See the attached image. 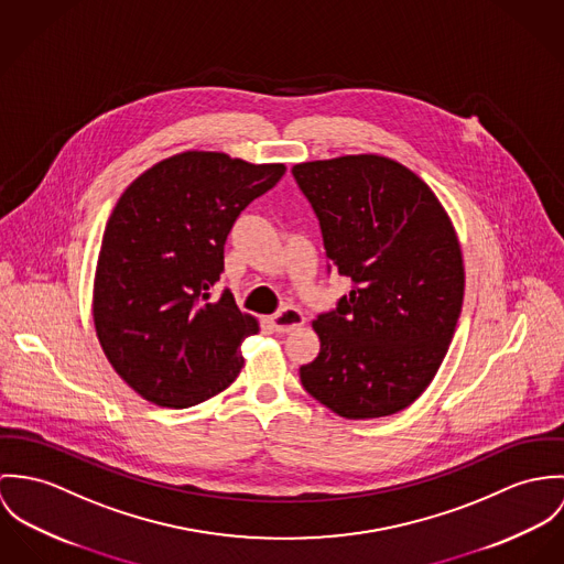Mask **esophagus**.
<instances>
[{
    "label": "esophagus",
    "mask_w": 564,
    "mask_h": 564,
    "mask_svg": "<svg viewBox=\"0 0 564 564\" xmlns=\"http://www.w3.org/2000/svg\"><path fill=\"white\" fill-rule=\"evenodd\" d=\"M270 322H272V326H274L279 333H290V330H294V328H299V326L305 324V315H303L301 310H296V307H285V310L274 313V315L270 317Z\"/></svg>",
    "instance_id": "esophagus-1"
}]
</instances>
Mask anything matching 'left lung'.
I'll list each match as a JSON object with an SVG mask.
<instances>
[{"instance_id":"left-lung-1","label":"left lung","mask_w":564,"mask_h":564,"mask_svg":"<svg viewBox=\"0 0 564 564\" xmlns=\"http://www.w3.org/2000/svg\"><path fill=\"white\" fill-rule=\"evenodd\" d=\"M319 220L328 261L355 288L317 315L319 352L303 387L346 420L413 404L433 382L463 307L465 265L454 225L404 164L359 153L292 169Z\"/></svg>"}]
</instances>
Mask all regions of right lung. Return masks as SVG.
<instances>
[{"instance_id":"right-lung-1","label":"right lung","mask_w":564,"mask_h":564,"mask_svg":"<svg viewBox=\"0 0 564 564\" xmlns=\"http://www.w3.org/2000/svg\"><path fill=\"white\" fill-rule=\"evenodd\" d=\"M285 175L223 151H184L135 177L117 200L93 283V322L115 372L144 400L186 409L225 391L259 322L212 288L240 212Z\"/></svg>"}]
</instances>
